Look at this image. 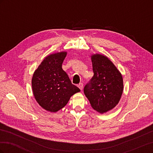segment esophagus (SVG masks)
Listing matches in <instances>:
<instances>
[{
    "label": "esophagus",
    "mask_w": 153,
    "mask_h": 153,
    "mask_svg": "<svg viewBox=\"0 0 153 153\" xmlns=\"http://www.w3.org/2000/svg\"><path fill=\"white\" fill-rule=\"evenodd\" d=\"M78 87H79V89L80 90H82V89H83V84H82V83H80V84L78 85Z\"/></svg>",
    "instance_id": "1"
}]
</instances>
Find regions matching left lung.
I'll use <instances>...</instances> for the list:
<instances>
[{
  "label": "left lung",
  "mask_w": 153,
  "mask_h": 153,
  "mask_svg": "<svg viewBox=\"0 0 153 153\" xmlns=\"http://www.w3.org/2000/svg\"><path fill=\"white\" fill-rule=\"evenodd\" d=\"M91 61L94 76L84 87V92L93 109L103 114L114 108L121 99L123 76L105 55H92Z\"/></svg>",
  "instance_id": "left-lung-1"
}]
</instances>
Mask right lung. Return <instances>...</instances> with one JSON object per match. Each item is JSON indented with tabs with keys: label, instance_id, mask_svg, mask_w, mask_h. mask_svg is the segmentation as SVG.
<instances>
[{
	"label": "right lung",
	"instance_id": "right-lung-1",
	"mask_svg": "<svg viewBox=\"0 0 153 153\" xmlns=\"http://www.w3.org/2000/svg\"><path fill=\"white\" fill-rule=\"evenodd\" d=\"M66 55L67 52H61L46 57L32 76V87L36 101L51 112L62 109L71 96L80 91L62 68Z\"/></svg>",
	"mask_w": 153,
	"mask_h": 153
}]
</instances>
